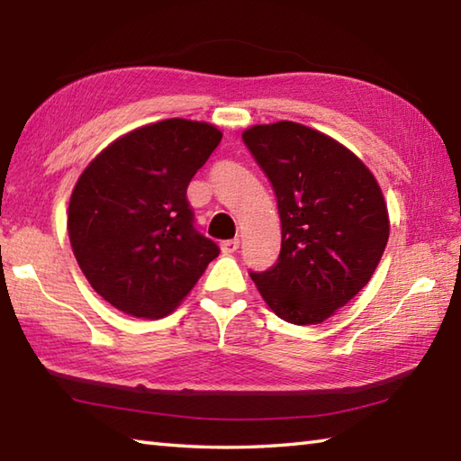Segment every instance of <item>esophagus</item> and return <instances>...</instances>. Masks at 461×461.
Listing matches in <instances>:
<instances>
[{"instance_id":"obj_1","label":"esophagus","mask_w":461,"mask_h":461,"mask_svg":"<svg viewBox=\"0 0 461 461\" xmlns=\"http://www.w3.org/2000/svg\"><path fill=\"white\" fill-rule=\"evenodd\" d=\"M220 248H221V254H233L240 248V240L238 238L225 240V241H221Z\"/></svg>"}]
</instances>
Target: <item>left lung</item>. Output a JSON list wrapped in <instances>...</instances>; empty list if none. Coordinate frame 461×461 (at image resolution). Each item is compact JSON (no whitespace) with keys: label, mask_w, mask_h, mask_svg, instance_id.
<instances>
[{"label":"left lung","mask_w":461,"mask_h":461,"mask_svg":"<svg viewBox=\"0 0 461 461\" xmlns=\"http://www.w3.org/2000/svg\"><path fill=\"white\" fill-rule=\"evenodd\" d=\"M246 147L278 199L282 248L252 280L276 316L321 324L353 300L389 240V212L375 175L353 150L300 122L254 124Z\"/></svg>","instance_id":"8db88e82"}]
</instances>
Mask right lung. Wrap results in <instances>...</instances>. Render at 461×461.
Returning a JSON list of instances; mask_svg holds the SVG:
<instances>
[{
    "label": "right lung",
    "mask_w": 461,
    "mask_h": 461,
    "mask_svg": "<svg viewBox=\"0 0 461 461\" xmlns=\"http://www.w3.org/2000/svg\"><path fill=\"white\" fill-rule=\"evenodd\" d=\"M221 137L209 122H150L113 140L82 171L68 205L72 252L116 311L171 314L220 254L194 228L187 185Z\"/></svg>",
    "instance_id": "obj_1"
}]
</instances>
